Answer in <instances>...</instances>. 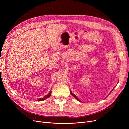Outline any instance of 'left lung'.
Instances as JSON below:
<instances>
[{"mask_svg": "<svg viewBox=\"0 0 129 129\" xmlns=\"http://www.w3.org/2000/svg\"><path fill=\"white\" fill-rule=\"evenodd\" d=\"M71 94H72V95H73V96H74V98H76V99L77 100H78L79 101H79V99H78V98H77V97L76 96V95H74V94H73V93H72V92H71Z\"/></svg>", "mask_w": 129, "mask_h": 129, "instance_id": "obj_1", "label": "left lung"}]
</instances>
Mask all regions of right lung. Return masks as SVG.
I'll use <instances>...</instances> for the list:
<instances>
[{"label": "right lung", "instance_id": "right-lung-1", "mask_svg": "<svg viewBox=\"0 0 129 129\" xmlns=\"http://www.w3.org/2000/svg\"><path fill=\"white\" fill-rule=\"evenodd\" d=\"M51 92H50L49 93V94H48L47 95H46V96H45L44 98H40V99H39V100H38V101H40L44 100H45L46 99H47V98H49V97H50V96H51Z\"/></svg>", "mask_w": 129, "mask_h": 129}]
</instances>
